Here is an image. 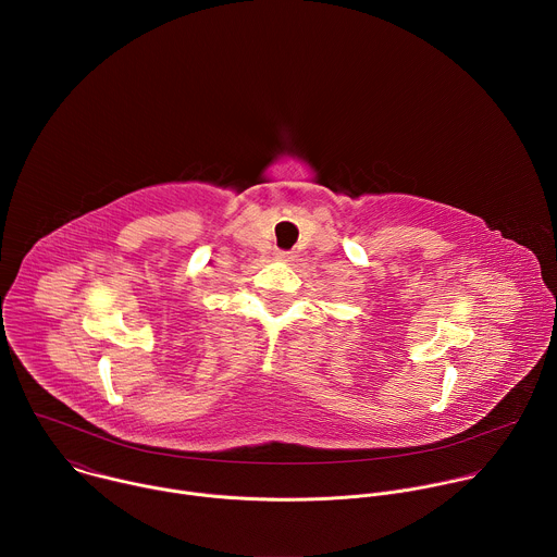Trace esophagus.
Wrapping results in <instances>:
<instances>
[{
	"instance_id": "esophagus-1",
	"label": "esophagus",
	"mask_w": 557,
	"mask_h": 557,
	"mask_svg": "<svg viewBox=\"0 0 557 557\" xmlns=\"http://www.w3.org/2000/svg\"><path fill=\"white\" fill-rule=\"evenodd\" d=\"M295 256L293 253H288V251H280L277 253V260H284V262H290Z\"/></svg>"
}]
</instances>
